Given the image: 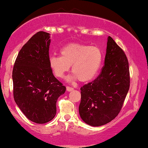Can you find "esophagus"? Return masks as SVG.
<instances>
[{"instance_id":"34e87169","label":"esophagus","mask_w":148,"mask_h":148,"mask_svg":"<svg viewBox=\"0 0 148 148\" xmlns=\"http://www.w3.org/2000/svg\"><path fill=\"white\" fill-rule=\"evenodd\" d=\"M74 89L73 88V87H69V86H67V91H73V90Z\"/></svg>"}]
</instances>
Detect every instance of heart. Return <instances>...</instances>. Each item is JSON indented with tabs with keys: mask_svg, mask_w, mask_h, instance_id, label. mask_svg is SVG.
<instances>
[{
	"mask_svg": "<svg viewBox=\"0 0 148 148\" xmlns=\"http://www.w3.org/2000/svg\"><path fill=\"white\" fill-rule=\"evenodd\" d=\"M60 56L49 58V66L58 78H63L72 65L73 76L69 79H78L81 82H89L97 76L101 67L103 54L99 47L71 42L60 49Z\"/></svg>",
	"mask_w": 148,
	"mask_h": 148,
	"instance_id": "b5f03b06",
	"label": "heart"
}]
</instances>
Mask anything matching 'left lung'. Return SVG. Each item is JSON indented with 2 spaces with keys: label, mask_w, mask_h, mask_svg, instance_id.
<instances>
[{
  "label": "left lung",
  "mask_w": 148,
  "mask_h": 148,
  "mask_svg": "<svg viewBox=\"0 0 148 148\" xmlns=\"http://www.w3.org/2000/svg\"><path fill=\"white\" fill-rule=\"evenodd\" d=\"M130 86L129 62L120 47L108 37L100 74L81 87L79 115L91 126L105 125L120 112Z\"/></svg>",
  "instance_id": "left-lung-1"
}]
</instances>
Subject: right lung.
Listing matches in <instances>:
<instances>
[{
	"instance_id": "obj_1",
	"label": "right lung",
	"mask_w": 148,
	"mask_h": 148,
	"mask_svg": "<svg viewBox=\"0 0 148 148\" xmlns=\"http://www.w3.org/2000/svg\"><path fill=\"white\" fill-rule=\"evenodd\" d=\"M49 33L35 34L19 51L12 70L13 97L29 120L45 123L54 118L57 101L66 87L49 66Z\"/></svg>"
}]
</instances>
